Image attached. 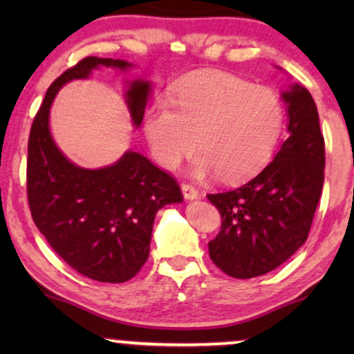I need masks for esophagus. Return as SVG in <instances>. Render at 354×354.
Masks as SVG:
<instances>
[{
  "label": "esophagus",
  "instance_id": "esophagus-1",
  "mask_svg": "<svg viewBox=\"0 0 354 354\" xmlns=\"http://www.w3.org/2000/svg\"><path fill=\"white\" fill-rule=\"evenodd\" d=\"M181 191H183V196H185V200H188V201L198 200V198H200V193H198V189L194 188V186L186 185V183H183V185H181Z\"/></svg>",
  "mask_w": 354,
  "mask_h": 354
}]
</instances>
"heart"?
<instances>
[{"mask_svg":"<svg viewBox=\"0 0 354 354\" xmlns=\"http://www.w3.org/2000/svg\"><path fill=\"white\" fill-rule=\"evenodd\" d=\"M171 106L146 109L145 135L156 163L176 169L196 148V178L225 181L251 176L268 163L283 128V104L273 89L225 73L191 78L169 95Z\"/></svg>","mask_w":354,"mask_h":354,"instance_id":"b5f03b06","label":"heart"}]
</instances>
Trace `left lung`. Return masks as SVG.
<instances>
[{"label": "left lung", "mask_w": 354, "mask_h": 354, "mask_svg": "<svg viewBox=\"0 0 354 354\" xmlns=\"http://www.w3.org/2000/svg\"><path fill=\"white\" fill-rule=\"evenodd\" d=\"M288 140L273 161L245 185L208 194L221 230L208 243L223 273L248 279L270 273L306 241L324 181V140L316 103L306 88L281 93Z\"/></svg>", "instance_id": "8db88e82"}]
</instances>
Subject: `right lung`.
I'll return each mask as SVG.
<instances>
[{"label": "right lung", "mask_w": 354, "mask_h": 354, "mask_svg": "<svg viewBox=\"0 0 354 354\" xmlns=\"http://www.w3.org/2000/svg\"><path fill=\"white\" fill-rule=\"evenodd\" d=\"M124 59L88 56L53 81L36 113L28 141V201L43 236L73 270L101 283L131 279L149 256L158 209L181 203L178 183L136 151L116 163L86 169L68 160L53 141L50 109L73 80H86L100 68L126 71ZM151 83L126 81V104L140 128Z\"/></svg>", "instance_id": "obj_1"}]
</instances>
